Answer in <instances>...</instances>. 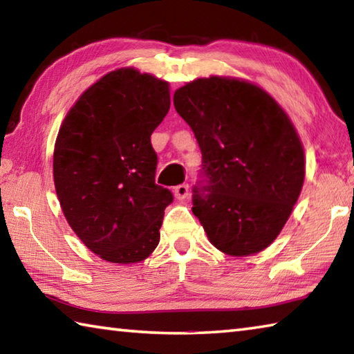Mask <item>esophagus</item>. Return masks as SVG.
Returning a JSON list of instances; mask_svg holds the SVG:
<instances>
[{"instance_id": "34e87169", "label": "esophagus", "mask_w": 354, "mask_h": 354, "mask_svg": "<svg viewBox=\"0 0 354 354\" xmlns=\"http://www.w3.org/2000/svg\"><path fill=\"white\" fill-rule=\"evenodd\" d=\"M173 194H175L176 199H185L189 196V185L187 184L176 185L175 190H173Z\"/></svg>"}]
</instances>
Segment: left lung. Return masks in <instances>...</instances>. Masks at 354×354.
<instances>
[{
    "instance_id": "obj_1",
    "label": "left lung",
    "mask_w": 354,
    "mask_h": 354,
    "mask_svg": "<svg viewBox=\"0 0 354 354\" xmlns=\"http://www.w3.org/2000/svg\"><path fill=\"white\" fill-rule=\"evenodd\" d=\"M203 153L207 181L192 212L230 257L261 252L291 216L305 181V151L288 113L254 82L210 75L173 95Z\"/></svg>"
}]
</instances>
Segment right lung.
I'll use <instances>...</instances> for the list:
<instances>
[{
	"mask_svg": "<svg viewBox=\"0 0 354 354\" xmlns=\"http://www.w3.org/2000/svg\"><path fill=\"white\" fill-rule=\"evenodd\" d=\"M169 110V82L127 66L85 89L62 122L57 198L71 229L102 260L133 265L159 244L173 195L155 183L150 136Z\"/></svg>",
	"mask_w": 354,
	"mask_h": 354,
	"instance_id": "add662e5",
	"label": "right lung"
}]
</instances>
